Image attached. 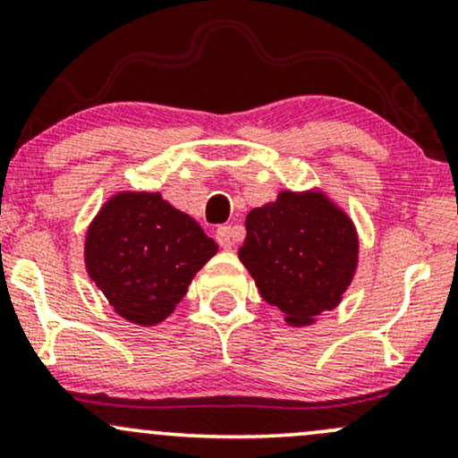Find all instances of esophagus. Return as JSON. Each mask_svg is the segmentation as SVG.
<instances>
[{"label":"esophagus","mask_w":458,"mask_h":458,"mask_svg":"<svg viewBox=\"0 0 458 458\" xmlns=\"http://www.w3.org/2000/svg\"><path fill=\"white\" fill-rule=\"evenodd\" d=\"M215 241H217L219 247L224 250H230L234 245V228L233 225H219L217 233H215Z\"/></svg>","instance_id":"esophagus-1"}]
</instances>
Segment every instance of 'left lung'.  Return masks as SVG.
<instances>
[{"instance_id":"1","label":"left lung","mask_w":458,"mask_h":458,"mask_svg":"<svg viewBox=\"0 0 458 458\" xmlns=\"http://www.w3.org/2000/svg\"><path fill=\"white\" fill-rule=\"evenodd\" d=\"M239 259L262 299L280 308L288 325H310L334 310L353 280V224L320 193L282 191L250 211Z\"/></svg>"}]
</instances>
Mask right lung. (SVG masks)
<instances>
[{
  "mask_svg": "<svg viewBox=\"0 0 458 458\" xmlns=\"http://www.w3.org/2000/svg\"><path fill=\"white\" fill-rule=\"evenodd\" d=\"M217 245L161 193L127 191L109 199L86 236V269L115 312L155 325L174 312L193 276Z\"/></svg>",
  "mask_w": 458,
  "mask_h": 458,
  "instance_id": "add662e5",
  "label": "right lung"
}]
</instances>
